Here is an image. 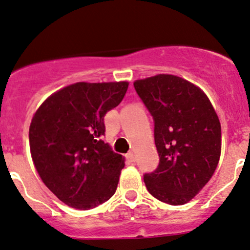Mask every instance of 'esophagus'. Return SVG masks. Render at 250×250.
<instances>
[{
	"label": "esophagus",
	"mask_w": 250,
	"mask_h": 250,
	"mask_svg": "<svg viewBox=\"0 0 250 250\" xmlns=\"http://www.w3.org/2000/svg\"><path fill=\"white\" fill-rule=\"evenodd\" d=\"M126 158H127L130 162H134V153L133 152H128L127 155H126Z\"/></svg>",
	"instance_id": "esophagus-1"
}]
</instances>
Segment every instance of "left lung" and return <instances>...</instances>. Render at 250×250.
I'll use <instances>...</instances> for the list:
<instances>
[{
  "label": "left lung",
  "mask_w": 250,
  "mask_h": 250,
  "mask_svg": "<svg viewBox=\"0 0 250 250\" xmlns=\"http://www.w3.org/2000/svg\"><path fill=\"white\" fill-rule=\"evenodd\" d=\"M137 93L155 120L158 167L144 183L157 200L182 206L214 175L221 156V124L198 86L172 74L136 80Z\"/></svg>",
  "instance_id": "1"
}]
</instances>
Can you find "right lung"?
I'll return each mask as SVG.
<instances>
[{
  "instance_id": "right-lung-1",
  "label": "right lung",
  "mask_w": 250,
  "mask_h": 250,
  "mask_svg": "<svg viewBox=\"0 0 250 250\" xmlns=\"http://www.w3.org/2000/svg\"><path fill=\"white\" fill-rule=\"evenodd\" d=\"M127 87V81L75 83L50 94L33 116L34 167L68 207L94 208L116 192L125 158L103 140L104 117L119 105Z\"/></svg>"
}]
</instances>
